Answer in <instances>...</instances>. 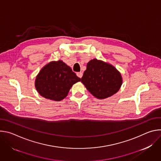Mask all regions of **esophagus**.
Here are the masks:
<instances>
[{"label":"esophagus","instance_id":"1","mask_svg":"<svg viewBox=\"0 0 161 161\" xmlns=\"http://www.w3.org/2000/svg\"><path fill=\"white\" fill-rule=\"evenodd\" d=\"M76 75H77L79 78H81L82 76H83V73H81V72H78V73H76Z\"/></svg>","mask_w":161,"mask_h":161}]
</instances>
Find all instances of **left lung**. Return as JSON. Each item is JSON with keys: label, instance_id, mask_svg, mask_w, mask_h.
I'll list each match as a JSON object with an SVG mask.
<instances>
[{"label": "left lung", "instance_id": "1", "mask_svg": "<svg viewBox=\"0 0 161 161\" xmlns=\"http://www.w3.org/2000/svg\"><path fill=\"white\" fill-rule=\"evenodd\" d=\"M81 81L91 94L99 99H104L119 90L122 77L113 65L94 58L87 63Z\"/></svg>", "mask_w": 161, "mask_h": 161}]
</instances>
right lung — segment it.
I'll return each mask as SVG.
<instances>
[{
  "label": "right lung",
  "instance_id": "obj_1",
  "mask_svg": "<svg viewBox=\"0 0 161 161\" xmlns=\"http://www.w3.org/2000/svg\"><path fill=\"white\" fill-rule=\"evenodd\" d=\"M81 79L62 60L45 65L36 76L35 87L43 97L60 101L67 97L72 86Z\"/></svg>",
  "mask_w": 161,
  "mask_h": 161
}]
</instances>
